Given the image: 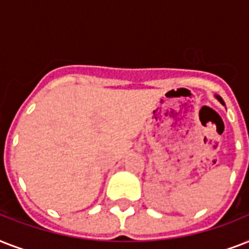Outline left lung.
Listing matches in <instances>:
<instances>
[{"label": "left lung", "instance_id": "obj_1", "mask_svg": "<svg viewBox=\"0 0 249 249\" xmlns=\"http://www.w3.org/2000/svg\"><path fill=\"white\" fill-rule=\"evenodd\" d=\"M216 98H217V99H218V101H220V103H221V105H224V106H225V102H224V99H222V98H221L220 95H216Z\"/></svg>", "mask_w": 249, "mask_h": 249}]
</instances>
